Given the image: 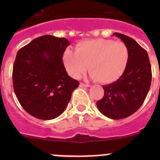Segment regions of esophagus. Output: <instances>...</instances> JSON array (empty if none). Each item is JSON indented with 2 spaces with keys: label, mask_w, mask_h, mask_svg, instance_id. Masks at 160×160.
<instances>
[{
  "label": "esophagus",
  "mask_w": 160,
  "mask_h": 160,
  "mask_svg": "<svg viewBox=\"0 0 160 160\" xmlns=\"http://www.w3.org/2000/svg\"><path fill=\"white\" fill-rule=\"evenodd\" d=\"M79 86H80V87H90V85L85 84V83H82V82L80 83V85H79Z\"/></svg>",
  "instance_id": "1"
}]
</instances>
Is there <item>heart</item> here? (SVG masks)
<instances>
[{"label":"heart","mask_w":160,"mask_h":160,"mask_svg":"<svg viewBox=\"0 0 160 160\" xmlns=\"http://www.w3.org/2000/svg\"><path fill=\"white\" fill-rule=\"evenodd\" d=\"M128 61V46L110 39L85 41L78 45L75 52L67 49L63 54L65 67L71 77L78 78L89 66L90 78L102 83H111L119 78Z\"/></svg>","instance_id":"obj_1"}]
</instances>
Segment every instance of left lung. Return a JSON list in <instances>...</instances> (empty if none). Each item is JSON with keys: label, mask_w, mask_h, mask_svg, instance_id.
I'll return each instance as SVG.
<instances>
[{"label": "left lung", "mask_w": 160, "mask_h": 160, "mask_svg": "<svg viewBox=\"0 0 160 160\" xmlns=\"http://www.w3.org/2000/svg\"><path fill=\"white\" fill-rule=\"evenodd\" d=\"M128 46L129 61L122 76L103 86L104 96L97 102L98 111L111 119H122L133 114L142 106L152 82V66L147 51L134 39L114 32Z\"/></svg>", "instance_id": "1"}]
</instances>
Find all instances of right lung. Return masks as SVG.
Listing matches in <instances>:
<instances>
[{
    "label": "right lung",
    "instance_id": "obj_1",
    "mask_svg": "<svg viewBox=\"0 0 160 160\" xmlns=\"http://www.w3.org/2000/svg\"><path fill=\"white\" fill-rule=\"evenodd\" d=\"M70 45L64 38L44 35L18 52L12 82L18 100L26 112L50 120L64 112L79 82L68 75L62 56Z\"/></svg>",
    "mask_w": 160,
    "mask_h": 160
}]
</instances>
